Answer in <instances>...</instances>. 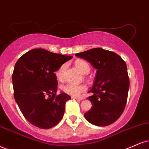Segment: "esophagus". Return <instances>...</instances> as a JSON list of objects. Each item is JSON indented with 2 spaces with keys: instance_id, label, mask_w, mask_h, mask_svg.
<instances>
[{
  "instance_id": "34e87169",
  "label": "esophagus",
  "mask_w": 149,
  "mask_h": 149,
  "mask_svg": "<svg viewBox=\"0 0 149 149\" xmlns=\"http://www.w3.org/2000/svg\"><path fill=\"white\" fill-rule=\"evenodd\" d=\"M72 99H74V100H78V101H81L82 99L79 98V97H72Z\"/></svg>"
}]
</instances>
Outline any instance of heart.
<instances>
[{
  "label": "heart",
  "mask_w": 149,
  "mask_h": 149,
  "mask_svg": "<svg viewBox=\"0 0 149 149\" xmlns=\"http://www.w3.org/2000/svg\"><path fill=\"white\" fill-rule=\"evenodd\" d=\"M74 64L76 67L84 74H88L91 71V66L85 60L78 59L74 62ZM66 68H67V65L64 63L61 65L55 72V75L58 80H61L63 79ZM62 91L66 94L71 95L72 97H78L81 93L87 91V86L84 84L76 85V84H67L62 87Z\"/></svg>",
  "instance_id": "obj_1"
}]
</instances>
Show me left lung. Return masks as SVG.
Segmentation results:
<instances>
[{
	"label": "left lung",
	"instance_id": "left-lung-1",
	"mask_svg": "<svg viewBox=\"0 0 149 149\" xmlns=\"http://www.w3.org/2000/svg\"><path fill=\"white\" fill-rule=\"evenodd\" d=\"M75 55L97 69L91 91L93 95L88 97L93 106L84 117L98 126L113 124L124 112L127 102L130 81L125 61L115 52L100 47Z\"/></svg>",
	"mask_w": 149,
	"mask_h": 149
}]
</instances>
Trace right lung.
Returning <instances> with one entry per match:
<instances>
[{
  "label": "right lung",
  "mask_w": 149,
  "mask_h": 149,
  "mask_svg": "<svg viewBox=\"0 0 149 149\" xmlns=\"http://www.w3.org/2000/svg\"><path fill=\"white\" fill-rule=\"evenodd\" d=\"M72 58L46 49H33L18 58L12 74L14 96L25 118L32 125L48 129L63 118L70 97L56 95L54 72Z\"/></svg>",
  "instance_id": "1"
}]
</instances>
